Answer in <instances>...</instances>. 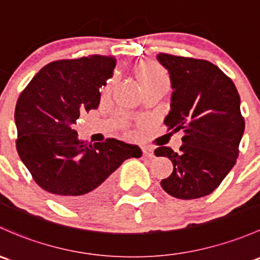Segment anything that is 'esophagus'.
<instances>
[{
    "mask_svg": "<svg viewBox=\"0 0 260 260\" xmlns=\"http://www.w3.org/2000/svg\"><path fill=\"white\" fill-rule=\"evenodd\" d=\"M142 152H143V154L146 155V157H149V158L154 157V152H153L152 147L143 146V147H142Z\"/></svg>",
    "mask_w": 260,
    "mask_h": 260,
    "instance_id": "esophagus-1",
    "label": "esophagus"
}]
</instances>
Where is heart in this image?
Instances as JSON below:
<instances>
[{
    "mask_svg": "<svg viewBox=\"0 0 260 260\" xmlns=\"http://www.w3.org/2000/svg\"><path fill=\"white\" fill-rule=\"evenodd\" d=\"M137 78L143 91L147 88H152V87H168L169 84V78L166 71L154 62H143L139 64L137 67ZM114 83H116V77L109 80L108 83L106 84L102 91L103 95L111 93Z\"/></svg>",
    "mask_w": 260,
    "mask_h": 260,
    "instance_id": "1",
    "label": "heart"
}]
</instances>
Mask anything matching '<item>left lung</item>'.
<instances>
[{"mask_svg": "<svg viewBox=\"0 0 260 260\" xmlns=\"http://www.w3.org/2000/svg\"><path fill=\"white\" fill-rule=\"evenodd\" d=\"M157 59L168 71L173 89L165 124L184 132L179 152L169 147L154 151L173 163V172L160 185L178 199L208 196L238 158L244 133L239 93L233 81L208 61L167 53L157 54Z\"/></svg>", "mask_w": 260, "mask_h": 260, "instance_id": "left-lung-1", "label": "left lung"}]
</instances>
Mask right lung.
Listing matches in <instances>:
<instances>
[{"label":"right lung","mask_w":260,"mask_h":260,"mask_svg":"<svg viewBox=\"0 0 260 260\" xmlns=\"http://www.w3.org/2000/svg\"><path fill=\"white\" fill-rule=\"evenodd\" d=\"M116 62L98 54L51 62L18 97V155L35 182L66 206L100 202L111 190L113 172L128 158L142 155L136 144L114 138L91 144L73 129L82 113L98 108L100 88Z\"/></svg>","instance_id":"1"}]
</instances>
